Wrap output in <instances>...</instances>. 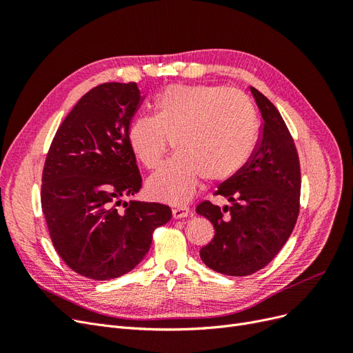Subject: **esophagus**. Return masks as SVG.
Returning <instances> with one entry per match:
<instances>
[{
    "mask_svg": "<svg viewBox=\"0 0 353 353\" xmlns=\"http://www.w3.org/2000/svg\"><path fill=\"white\" fill-rule=\"evenodd\" d=\"M190 215V208L187 206H178V208H174L172 209V216L175 219H179V218H187Z\"/></svg>",
    "mask_w": 353,
    "mask_h": 353,
    "instance_id": "34e87169",
    "label": "esophagus"
}]
</instances>
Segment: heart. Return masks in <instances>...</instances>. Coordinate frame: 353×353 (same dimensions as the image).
Returning a JSON list of instances; mask_svg holds the SVG:
<instances>
[{"instance_id":"obj_1","label":"heart","mask_w":353,"mask_h":353,"mask_svg":"<svg viewBox=\"0 0 353 353\" xmlns=\"http://www.w3.org/2000/svg\"><path fill=\"white\" fill-rule=\"evenodd\" d=\"M154 114L138 116L128 138L137 159L154 169L172 140L178 152L147 181L153 199L184 205L200 183L236 175L256 141L258 116L248 94L216 85L174 83L159 94Z\"/></svg>"}]
</instances>
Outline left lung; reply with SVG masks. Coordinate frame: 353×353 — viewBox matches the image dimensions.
<instances>
[{"mask_svg":"<svg viewBox=\"0 0 353 353\" xmlns=\"http://www.w3.org/2000/svg\"><path fill=\"white\" fill-rule=\"evenodd\" d=\"M250 91L263 119L261 138L245 165L215 191L231 208L205 200L196 209L215 228L200 250L201 261L232 276L268 265L290 237L301 209V163L293 137L275 105L256 88Z\"/></svg>","mask_w":353,"mask_h":353,"instance_id":"obj_1","label":"left lung"}]
</instances>
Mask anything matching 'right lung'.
<instances>
[{"mask_svg":"<svg viewBox=\"0 0 353 353\" xmlns=\"http://www.w3.org/2000/svg\"><path fill=\"white\" fill-rule=\"evenodd\" d=\"M141 103L135 82L88 91L59 126L42 170L41 206L51 241L70 270L91 280L134 270L153 231L172 218L160 203H122L143 183L128 138Z\"/></svg>","mask_w":353,"mask_h":353,"instance_id":"right-lung-1","label":"right lung"}]
</instances>
